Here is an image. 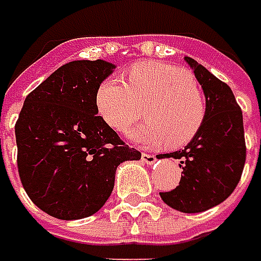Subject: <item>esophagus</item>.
<instances>
[{"mask_svg": "<svg viewBox=\"0 0 261 261\" xmlns=\"http://www.w3.org/2000/svg\"><path fill=\"white\" fill-rule=\"evenodd\" d=\"M141 159H142V162L147 164H154L157 162V157L154 155V154H148V152H142L141 154Z\"/></svg>", "mask_w": 261, "mask_h": 261, "instance_id": "esophagus-1", "label": "esophagus"}]
</instances>
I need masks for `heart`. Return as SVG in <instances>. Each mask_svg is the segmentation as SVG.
<instances>
[{"label": "heart", "instance_id": "heart-1", "mask_svg": "<svg viewBox=\"0 0 261 261\" xmlns=\"http://www.w3.org/2000/svg\"><path fill=\"white\" fill-rule=\"evenodd\" d=\"M127 76L129 84L110 76L97 86L95 107L106 123L124 132L147 106L150 120L130 132L134 139L180 148L198 135L207 109L192 73L167 63H137Z\"/></svg>", "mask_w": 261, "mask_h": 261}]
</instances>
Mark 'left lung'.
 <instances>
[{"label": "left lung", "mask_w": 261, "mask_h": 261, "mask_svg": "<svg viewBox=\"0 0 261 261\" xmlns=\"http://www.w3.org/2000/svg\"><path fill=\"white\" fill-rule=\"evenodd\" d=\"M185 60L204 91L207 113L201 130L184 150L162 154L177 159L184 170L179 185L160 197L182 213H200L225 201L237 188L247 148L242 111L232 89L194 59Z\"/></svg>", "instance_id": "obj_1"}]
</instances>
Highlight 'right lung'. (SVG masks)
Listing matches in <instances>:
<instances>
[{"mask_svg":"<svg viewBox=\"0 0 261 261\" xmlns=\"http://www.w3.org/2000/svg\"><path fill=\"white\" fill-rule=\"evenodd\" d=\"M113 69L104 60L70 61L24 99L14 126L20 180L53 217L97 213L111 195L117 166L141 159L97 114V86Z\"/></svg>","mask_w":261,"mask_h":261,"instance_id":"right-lung-1","label":"right lung"}]
</instances>
